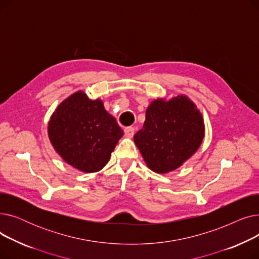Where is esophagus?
Returning a JSON list of instances; mask_svg holds the SVG:
<instances>
[{"label": "esophagus", "mask_w": 259, "mask_h": 259, "mask_svg": "<svg viewBox=\"0 0 259 259\" xmlns=\"http://www.w3.org/2000/svg\"><path fill=\"white\" fill-rule=\"evenodd\" d=\"M124 132H125V137L130 139V138L133 137V134H134V128H132V127H127V128H125Z\"/></svg>", "instance_id": "obj_1"}]
</instances>
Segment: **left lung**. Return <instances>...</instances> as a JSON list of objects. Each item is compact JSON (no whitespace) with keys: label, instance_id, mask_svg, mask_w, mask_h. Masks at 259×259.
<instances>
[{"label":"left lung","instance_id":"left-lung-1","mask_svg":"<svg viewBox=\"0 0 259 259\" xmlns=\"http://www.w3.org/2000/svg\"><path fill=\"white\" fill-rule=\"evenodd\" d=\"M205 122L196 105L187 95L153 100L146 110L143 129L134 143L147 167L166 174L184 165L200 147Z\"/></svg>","mask_w":259,"mask_h":259}]
</instances>
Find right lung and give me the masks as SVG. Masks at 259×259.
Listing matches in <instances>:
<instances>
[{"mask_svg": "<svg viewBox=\"0 0 259 259\" xmlns=\"http://www.w3.org/2000/svg\"><path fill=\"white\" fill-rule=\"evenodd\" d=\"M49 141L56 152L78 171H101L124 132L101 99L78 90L65 99L48 121Z\"/></svg>", "mask_w": 259, "mask_h": 259, "instance_id": "1", "label": "right lung"}]
</instances>
